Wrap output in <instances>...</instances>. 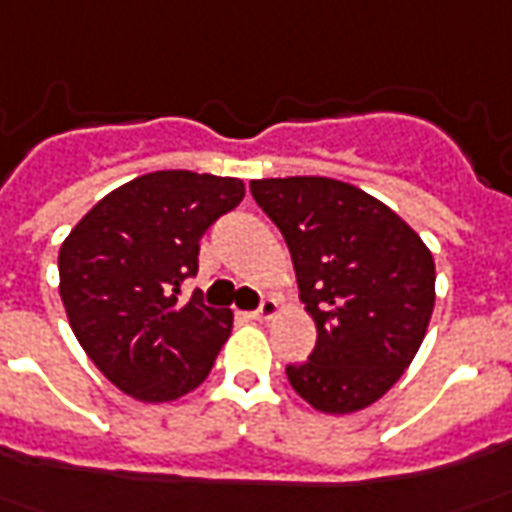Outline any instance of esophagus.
I'll return each mask as SVG.
<instances>
[{
	"label": "esophagus",
	"mask_w": 512,
	"mask_h": 512,
	"mask_svg": "<svg viewBox=\"0 0 512 512\" xmlns=\"http://www.w3.org/2000/svg\"><path fill=\"white\" fill-rule=\"evenodd\" d=\"M277 310H280V302L268 296V299H263V302L257 305V310H252V318H255V321H268V318L277 316Z\"/></svg>",
	"instance_id": "34e87169"
}]
</instances>
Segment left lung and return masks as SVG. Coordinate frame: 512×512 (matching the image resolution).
Masks as SVG:
<instances>
[{
	"instance_id": "obj_1",
	"label": "left lung",
	"mask_w": 512,
	"mask_h": 512,
	"mask_svg": "<svg viewBox=\"0 0 512 512\" xmlns=\"http://www.w3.org/2000/svg\"><path fill=\"white\" fill-rule=\"evenodd\" d=\"M249 191L282 232L316 349L285 368L321 413L377 402L416 357L435 305L430 249L391 207L330 177L252 180Z\"/></svg>"
}]
</instances>
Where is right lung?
<instances>
[{
	"label": "right lung",
	"mask_w": 512,
	"mask_h": 512,
	"mask_svg": "<svg viewBox=\"0 0 512 512\" xmlns=\"http://www.w3.org/2000/svg\"><path fill=\"white\" fill-rule=\"evenodd\" d=\"M244 182L155 171L96 202L60 246V299L96 368L141 402L202 385L230 338L232 313L180 285L196 277L199 238L244 199Z\"/></svg>",
	"instance_id": "obj_1"
}]
</instances>
